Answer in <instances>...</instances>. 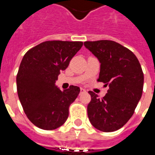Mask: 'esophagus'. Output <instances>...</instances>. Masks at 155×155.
<instances>
[{"instance_id": "34e87169", "label": "esophagus", "mask_w": 155, "mask_h": 155, "mask_svg": "<svg viewBox=\"0 0 155 155\" xmlns=\"http://www.w3.org/2000/svg\"><path fill=\"white\" fill-rule=\"evenodd\" d=\"M85 92H86V91H85L84 89H83V88H81L80 93H81V94H84V93H85Z\"/></svg>"}]
</instances>
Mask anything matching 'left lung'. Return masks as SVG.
Segmentation results:
<instances>
[{
    "label": "left lung",
    "mask_w": 155,
    "mask_h": 155,
    "mask_svg": "<svg viewBox=\"0 0 155 155\" xmlns=\"http://www.w3.org/2000/svg\"><path fill=\"white\" fill-rule=\"evenodd\" d=\"M84 45L101 62L98 81L109 86L103 98L89 91L88 117L97 130L113 132L123 127L134 113L143 92V71L135 54L115 41H85Z\"/></svg>",
    "instance_id": "obj_1"
}]
</instances>
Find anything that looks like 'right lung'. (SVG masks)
I'll list each match as a JSON object with an SVG mask.
<instances>
[{
    "label": "right lung",
    "mask_w": 155,
    "mask_h": 155,
    "mask_svg": "<svg viewBox=\"0 0 155 155\" xmlns=\"http://www.w3.org/2000/svg\"><path fill=\"white\" fill-rule=\"evenodd\" d=\"M82 45L81 41H45L22 59L16 75L19 100L27 118L40 129L55 130L67 120L81 90L71 85L62 91L54 83Z\"/></svg>",
    "instance_id": "add662e5"
}]
</instances>
